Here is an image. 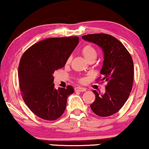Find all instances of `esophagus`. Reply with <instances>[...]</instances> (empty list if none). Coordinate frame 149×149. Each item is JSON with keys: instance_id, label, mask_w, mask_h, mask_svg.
Instances as JSON below:
<instances>
[{"instance_id": "obj_1", "label": "esophagus", "mask_w": 149, "mask_h": 149, "mask_svg": "<svg viewBox=\"0 0 149 149\" xmlns=\"http://www.w3.org/2000/svg\"><path fill=\"white\" fill-rule=\"evenodd\" d=\"M75 91H78V92H85L86 91V88H80V87H78V88H75Z\"/></svg>"}]
</instances>
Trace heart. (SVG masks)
<instances>
[{"label": "heart", "instance_id": "1", "mask_svg": "<svg viewBox=\"0 0 149 149\" xmlns=\"http://www.w3.org/2000/svg\"><path fill=\"white\" fill-rule=\"evenodd\" d=\"M83 57L87 61L92 59H96L97 56V52L96 49L91 45H86L83 47L81 50ZM71 61V57H69L67 59V63H69Z\"/></svg>", "mask_w": 149, "mask_h": 149}]
</instances>
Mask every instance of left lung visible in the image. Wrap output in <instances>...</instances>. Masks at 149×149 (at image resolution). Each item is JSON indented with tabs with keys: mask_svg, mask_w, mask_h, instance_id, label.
Segmentation results:
<instances>
[{
	"mask_svg": "<svg viewBox=\"0 0 149 149\" xmlns=\"http://www.w3.org/2000/svg\"><path fill=\"white\" fill-rule=\"evenodd\" d=\"M82 38L102 48L104 61L100 73L102 80L108 82L104 94L92 91L96 99L90 108L97 116H110L123 107L130 96L134 78L132 59L123 44L109 34H89Z\"/></svg>",
	"mask_w": 149,
	"mask_h": 149,
	"instance_id": "obj_1",
	"label": "left lung"
}]
</instances>
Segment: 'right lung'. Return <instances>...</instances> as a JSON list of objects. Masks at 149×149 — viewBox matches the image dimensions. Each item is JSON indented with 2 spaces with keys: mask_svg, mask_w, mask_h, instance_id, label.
Segmentation results:
<instances>
[{
  "mask_svg": "<svg viewBox=\"0 0 149 149\" xmlns=\"http://www.w3.org/2000/svg\"><path fill=\"white\" fill-rule=\"evenodd\" d=\"M79 42V38H51L36 42L24 53L18 67L22 97L35 115L47 120L59 118L67 99L74 92L71 86L55 89L53 73L64 67Z\"/></svg>",
  "mask_w": 149,
  "mask_h": 149,
  "instance_id": "right-lung-1",
  "label": "right lung"
}]
</instances>
